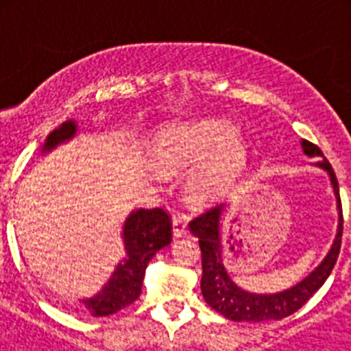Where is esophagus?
Masks as SVG:
<instances>
[{
    "mask_svg": "<svg viewBox=\"0 0 351 351\" xmlns=\"http://www.w3.org/2000/svg\"><path fill=\"white\" fill-rule=\"evenodd\" d=\"M172 232H173V237L176 239L186 235V232H188V221H186L184 216H173Z\"/></svg>",
    "mask_w": 351,
    "mask_h": 351,
    "instance_id": "esophagus-1",
    "label": "esophagus"
}]
</instances>
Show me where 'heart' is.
Masks as SVG:
<instances>
[{
  "label": "heart",
  "instance_id": "heart-1",
  "mask_svg": "<svg viewBox=\"0 0 351 351\" xmlns=\"http://www.w3.org/2000/svg\"><path fill=\"white\" fill-rule=\"evenodd\" d=\"M237 137V126L221 119L172 125L154 141L153 161L161 172L178 173L207 159L188 188L198 202L213 200L230 190L246 169V145Z\"/></svg>",
  "mask_w": 351,
  "mask_h": 351
}]
</instances>
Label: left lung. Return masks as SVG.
<instances>
[{
  "label": "left lung",
  "instance_id": "obj_1",
  "mask_svg": "<svg viewBox=\"0 0 351 351\" xmlns=\"http://www.w3.org/2000/svg\"><path fill=\"white\" fill-rule=\"evenodd\" d=\"M304 153L308 156H324L320 147L308 141H302ZM318 167L327 170L336 195L337 210H339V225L334 239L332 247L324 258V262L295 287L278 293H251L239 288L223 265V241H221V214L225 204L210 207L204 214L190 221V230L198 237L200 251H202V295L214 311H218L232 322H265L281 320L293 315L308 302L318 288L327 281L332 272L336 260L339 256L341 237H343V209H341L339 184L332 167L324 158L318 161Z\"/></svg>",
  "mask_w": 351,
  "mask_h": 351
}]
</instances>
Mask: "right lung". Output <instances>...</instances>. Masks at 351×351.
I'll return each instance as SVG.
<instances>
[{"label": "right lung", "mask_w": 351, "mask_h": 351, "mask_svg": "<svg viewBox=\"0 0 351 351\" xmlns=\"http://www.w3.org/2000/svg\"><path fill=\"white\" fill-rule=\"evenodd\" d=\"M75 133V121H66L49 135L42 151L49 153ZM123 241L126 256L117 263L112 278L95 297L82 300L93 316L114 315L138 299L149 260L172 241L170 216L161 207L133 210L123 226Z\"/></svg>", "instance_id": "add662e5"}]
</instances>
